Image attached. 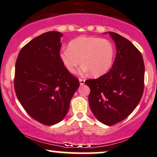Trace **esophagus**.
I'll return each mask as SVG.
<instances>
[{
    "label": "esophagus",
    "instance_id": "34e87169",
    "mask_svg": "<svg viewBox=\"0 0 157 157\" xmlns=\"http://www.w3.org/2000/svg\"><path fill=\"white\" fill-rule=\"evenodd\" d=\"M84 82H85V79L79 78V82H80L81 85H83V84H84Z\"/></svg>",
    "mask_w": 157,
    "mask_h": 157
}]
</instances>
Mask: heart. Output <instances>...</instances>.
I'll return each instance as SVG.
<instances>
[{
	"mask_svg": "<svg viewBox=\"0 0 157 157\" xmlns=\"http://www.w3.org/2000/svg\"><path fill=\"white\" fill-rule=\"evenodd\" d=\"M113 45L110 40L96 37H80L70 42L68 48L60 52V59L70 73L77 71L82 63V71L93 76L104 75L111 67L114 59Z\"/></svg>",
	"mask_w": 157,
	"mask_h": 157,
	"instance_id": "obj_1",
	"label": "heart"
}]
</instances>
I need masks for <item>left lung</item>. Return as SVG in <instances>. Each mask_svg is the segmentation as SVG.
Wrapping results in <instances>:
<instances>
[{
    "label": "left lung",
    "instance_id": "1",
    "mask_svg": "<svg viewBox=\"0 0 157 157\" xmlns=\"http://www.w3.org/2000/svg\"><path fill=\"white\" fill-rule=\"evenodd\" d=\"M117 47L111 69L96 79L85 81L90 88L89 105L100 122L113 125L136 107L144 90L145 64L138 49L117 33L108 32Z\"/></svg>",
    "mask_w": 157,
    "mask_h": 157
}]
</instances>
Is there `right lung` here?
I'll return each mask as SVG.
<instances>
[{
  "label": "right lung",
  "mask_w": 157,
  "mask_h": 157,
  "mask_svg": "<svg viewBox=\"0 0 157 157\" xmlns=\"http://www.w3.org/2000/svg\"><path fill=\"white\" fill-rule=\"evenodd\" d=\"M62 33L51 31L31 40L17 56L15 93L27 113L45 125L63 120L79 87L60 59Z\"/></svg>",
  "instance_id": "1"
}]
</instances>
